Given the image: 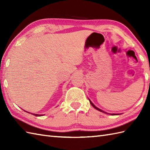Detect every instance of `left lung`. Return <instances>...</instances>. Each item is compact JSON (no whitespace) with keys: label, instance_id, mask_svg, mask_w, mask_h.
<instances>
[{"label":"left lung","instance_id":"obj_1","mask_svg":"<svg viewBox=\"0 0 150 150\" xmlns=\"http://www.w3.org/2000/svg\"><path fill=\"white\" fill-rule=\"evenodd\" d=\"M88 99H89V98H88ZM89 100H90V104H91V106H93L94 108H95V109H96V110H98L99 111H101V112L104 113H106V114H110V115H119V113H118V114H116V113H107V112H105V111H104L103 110H102L99 109V108H97V107L95 106V105H94L93 103H92V102H91L90 99H89Z\"/></svg>","mask_w":150,"mask_h":150}]
</instances>
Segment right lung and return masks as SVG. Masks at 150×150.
<instances>
[{
  "instance_id": "add662e5",
  "label": "right lung",
  "mask_w": 150,
  "mask_h": 150,
  "mask_svg": "<svg viewBox=\"0 0 150 150\" xmlns=\"http://www.w3.org/2000/svg\"><path fill=\"white\" fill-rule=\"evenodd\" d=\"M31 114H32V115H35V116H39V117H40V116H42L43 115H39V114H35V113H31Z\"/></svg>"
}]
</instances>
